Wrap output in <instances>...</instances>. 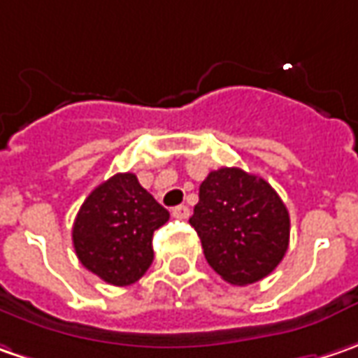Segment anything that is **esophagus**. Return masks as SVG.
Returning a JSON list of instances; mask_svg holds the SVG:
<instances>
[{
	"instance_id": "34e87169",
	"label": "esophagus",
	"mask_w": 358,
	"mask_h": 358,
	"mask_svg": "<svg viewBox=\"0 0 358 358\" xmlns=\"http://www.w3.org/2000/svg\"><path fill=\"white\" fill-rule=\"evenodd\" d=\"M172 216L174 218H178V220H186L188 216H190V208L188 206H184V204H180L176 208H172Z\"/></svg>"
}]
</instances>
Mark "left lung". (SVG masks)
I'll return each instance as SVG.
<instances>
[{
  "mask_svg": "<svg viewBox=\"0 0 358 358\" xmlns=\"http://www.w3.org/2000/svg\"><path fill=\"white\" fill-rule=\"evenodd\" d=\"M190 224L210 266L234 287L268 276L288 248L285 202L266 180L241 168L210 172L200 184Z\"/></svg>",
  "mask_w": 358,
  "mask_h": 358,
  "instance_id": "1",
  "label": "left lung"
}]
</instances>
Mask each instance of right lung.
Masks as SVG:
<instances>
[{"instance_id":"1","label":"right lung","mask_w":358,"mask_h":358,"mask_svg":"<svg viewBox=\"0 0 358 358\" xmlns=\"http://www.w3.org/2000/svg\"><path fill=\"white\" fill-rule=\"evenodd\" d=\"M170 212L160 206L136 174H116L84 200L71 228L76 255L87 271L108 285L128 287L154 260V230Z\"/></svg>"}]
</instances>
